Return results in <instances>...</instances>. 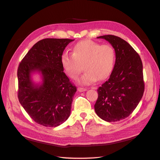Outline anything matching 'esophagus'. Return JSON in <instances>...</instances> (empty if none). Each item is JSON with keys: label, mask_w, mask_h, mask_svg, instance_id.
Here are the masks:
<instances>
[{"label": "esophagus", "mask_w": 160, "mask_h": 160, "mask_svg": "<svg viewBox=\"0 0 160 160\" xmlns=\"http://www.w3.org/2000/svg\"><path fill=\"white\" fill-rule=\"evenodd\" d=\"M94 89H97V88H95ZM78 91H79V92H83V91H87V89H85V88H78Z\"/></svg>", "instance_id": "1"}]
</instances>
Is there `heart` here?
<instances>
[{"instance_id":"1","label":"heart","mask_w":160,"mask_h":160,"mask_svg":"<svg viewBox=\"0 0 160 160\" xmlns=\"http://www.w3.org/2000/svg\"><path fill=\"white\" fill-rule=\"evenodd\" d=\"M115 61V52L109 45H101L91 40L78 42L72 48V53L65 52L61 56V65L65 73L75 79L85 71L78 79V83L89 85L99 80H104L112 72Z\"/></svg>"}]
</instances>
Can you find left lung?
<instances>
[{
  "label": "left lung",
  "mask_w": 160,
  "mask_h": 160,
  "mask_svg": "<svg viewBox=\"0 0 160 160\" xmlns=\"http://www.w3.org/2000/svg\"><path fill=\"white\" fill-rule=\"evenodd\" d=\"M97 38H103L112 45L116 59L109 79L98 89L95 111L106 122H118L128 118L142 98V62L138 53L122 38L111 35Z\"/></svg>",
  "instance_id": "obj_1"
}]
</instances>
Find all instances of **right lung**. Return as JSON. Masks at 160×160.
I'll use <instances>...</instances> for the list:
<instances>
[{"label":"right lung","instance_id":"right-lung-1","mask_svg":"<svg viewBox=\"0 0 160 160\" xmlns=\"http://www.w3.org/2000/svg\"><path fill=\"white\" fill-rule=\"evenodd\" d=\"M72 39L45 38L28 51L18 67V98L33 121L45 127L59 126L69 118L77 88L63 72L61 56ZM37 72L42 82L31 75Z\"/></svg>","mask_w":160,"mask_h":160}]
</instances>
